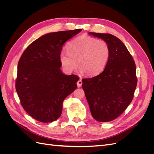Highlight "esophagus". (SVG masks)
Wrapping results in <instances>:
<instances>
[{"mask_svg": "<svg viewBox=\"0 0 154 154\" xmlns=\"http://www.w3.org/2000/svg\"><path fill=\"white\" fill-rule=\"evenodd\" d=\"M82 85V80H79L78 82H77V85L78 87H80Z\"/></svg>", "mask_w": 154, "mask_h": 154, "instance_id": "obj_1", "label": "esophagus"}]
</instances>
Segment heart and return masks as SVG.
Masks as SVG:
<instances>
[{
  "instance_id": "b5f03b06",
  "label": "heart",
  "mask_w": 154,
  "mask_h": 154,
  "mask_svg": "<svg viewBox=\"0 0 154 154\" xmlns=\"http://www.w3.org/2000/svg\"><path fill=\"white\" fill-rule=\"evenodd\" d=\"M67 51H62L60 61L64 71L71 73L76 66L86 76L101 72L108 62L110 49L105 40L88 35H82L67 46Z\"/></svg>"
}]
</instances>
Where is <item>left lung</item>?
<instances>
[{
  "instance_id": "obj_1",
  "label": "left lung",
  "mask_w": 154,
  "mask_h": 154,
  "mask_svg": "<svg viewBox=\"0 0 154 154\" xmlns=\"http://www.w3.org/2000/svg\"><path fill=\"white\" fill-rule=\"evenodd\" d=\"M88 33L107 42L110 54L103 71L93 78L82 79V88L94 119L100 122H111L132 101L137 86L136 64L125 44L116 36Z\"/></svg>"
}]
</instances>
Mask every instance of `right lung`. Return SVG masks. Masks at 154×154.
I'll use <instances>...</instances> for the list:
<instances>
[{
  "label": "right lung",
  "instance_id": "right-lung-1",
  "mask_svg": "<svg viewBox=\"0 0 154 154\" xmlns=\"http://www.w3.org/2000/svg\"><path fill=\"white\" fill-rule=\"evenodd\" d=\"M81 29L49 32L32 42L18 63L16 91L26 112L42 123L60 118L63 100L76 89L79 78L66 75L60 54L66 41Z\"/></svg>",
  "mask_w": 154,
  "mask_h": 154
}]
</instances>
